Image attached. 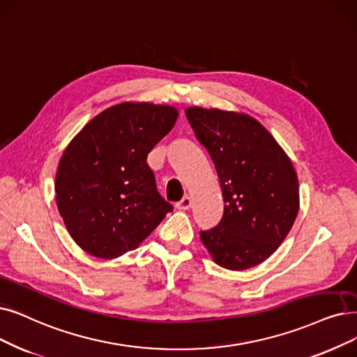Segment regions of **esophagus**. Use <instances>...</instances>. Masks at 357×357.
Segmentation results:
<instances>
[{
  "instance_id": "obj_1",
  "label": "esophagus",
  "mask_w": 357,
  "mask_h": 357,
  "mask_svg": "<svg viewBox=\"0 0 357 357\" xmlns=\"http://www.w3.org/2000/svg\"><path fill=\"white\" fill-rule=\"evenodd\" d=\"M176 206H177V209H183V211H186V209H189L190 206H192V197L190 196H184L180 202H177L176 204Z\"/></svg>"
}]
</instances>
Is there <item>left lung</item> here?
Here are the masks:
<instances>
[{
  "instance_id": "8db88e82",
  "label": "left lung",
  "mask_w": 357,
  "mask_h": 357,
  "mask_svg": "<svg viewBox=\"0 0 357 357\" xmlns=\"http://www.w3.org/2000/svg\"><path fill=\"white\" fill-rule=\"evenodd\" d=\"M186 117L217 168L225 204L220 224L201 231L204 246L227 269L262 264L286 238L298 212L290 158L248 114L190 107Z\"/></svg>"
}]
</instances>
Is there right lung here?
<instances>
[{
    "instance_id": "1",
    "label": "right lung",
    "mask_w": 357,
    "mask_h": 357,
    "mask_svg": "<svg viewBox=\"0 0 357 357\" xmlns=\"http://www.w3.org/2000/svg\"><path fill=\"white\" fill-rule=\"evenodd\" d=\"M169 105L123 102L98 114L66 148L55 176V199L67 231L95 258L136 249L167 212L146 158L174 127Z\"/></svg>"
}]
</instances>
